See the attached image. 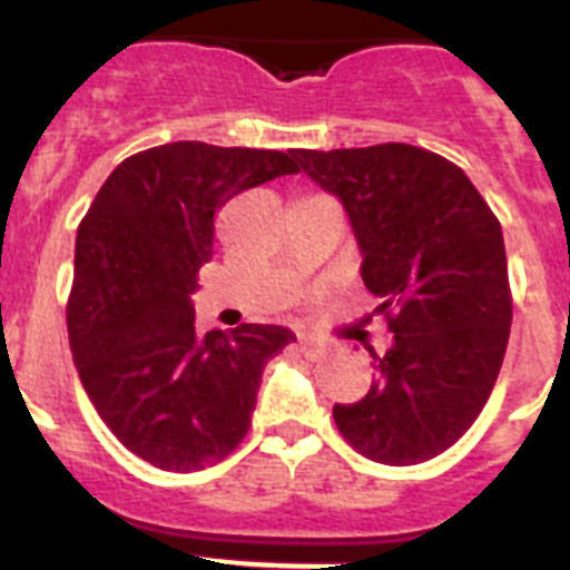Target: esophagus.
Listing matches in <instances>:
<instances>
[{
	"mask_svg": "<svg viewBox=\"0 0 570 570\" xmlns=\"http://www.w3.org/2000/svg\"><path fill=\"white\" fill-rule=\"evenodd\" d=\"M299 347L305 351L308 356H320L322 351H325V345H322V340H316L314 334H308V331H299Z\"/></svg>",
	"mask_w": 570,
	"mask_h": 570,
	"instance_id": "obj_1",
	"label": "esophagus"
}]
</instances>
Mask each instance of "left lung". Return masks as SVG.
I'll return each instance as SVG.
<instances>
[{"label": "left lung", "mask_w": 570, "mask_h": 570, "mask_svg": "<svg viewBox=\"0 0 570 570\" xmlns=\"http://www.w3.org/2000/svg\"><path fill=\"white\" fill-rule=\"evenodd\" d=\"M299 168L345 208L362 282L394 334L371 351L376 380L334 405L336 428L367 460L416 465L480 416L511 334L505 242L465 170L431 150H296Z\"/></svg>", "instance_id": "obj_1"}]
</instances>
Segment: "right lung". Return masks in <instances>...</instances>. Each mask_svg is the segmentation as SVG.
I'll return each instance as SVG.
<instances>
[{
  "instance_id": "1",
  "label": "right lung",
  "mask_w": 570,
  "mask_h": 570,
  "mask_svg": "<svg viewBox=\"0 0 570 570\" xmlns=\"http://www.w3.org/2000/svg\"><path fill=\"white\" fill-rule=\"evenodd\" d=\"M296 170L282 150L159 145L116 165L85 214L70 351L97 414L139 460L203 471L248 434L265 362L296 340L294 331L199 334L190 294L214 256L216 210Z\"/></svg>"
}]
</instances>
